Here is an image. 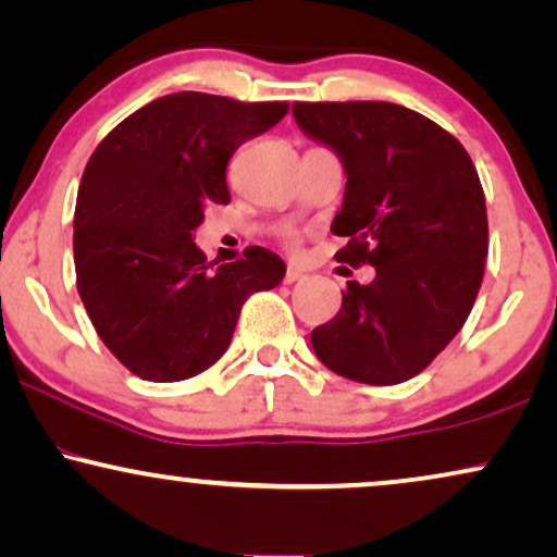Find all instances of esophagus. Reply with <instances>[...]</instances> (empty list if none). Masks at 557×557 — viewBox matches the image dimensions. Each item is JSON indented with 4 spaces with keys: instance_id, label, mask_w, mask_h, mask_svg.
I'll return each mask as SVG.
<instances>
[{
    "instance_id": "esophagus-1",
    "label": "esophagus",
    "mask_w": 557,
    "mask_h": 557,
    "mask_svg": "<svg viewBox=\"0 0 557 557\" xmlns=\"http://www.w3.org/2000/svg\"><path fill=\"white\" fill-rule=\"evenodd\" d=\"M300 277H302V272L298 270V267H287V272H285V283H287V285L298 283Z\"/></svg>"
}]
</instances>
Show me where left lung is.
<instances>
[{
  "label": "left lung",
  "instance_id": "8db88e82",
  "mask_svg": "<svg viewBox=\"0 0 557 557\" xmlns=\"http://www.w3.org/2000/svg\"><path fill=\"white\" fill-rule=\"evenodd\" d=\"M298 128L342 159L336 262L375 267L351 283L311 344L336 375L396 385L419 375L468 321L483 283L488 218L468 151L393 102H295Z\"/></svg>",
  "mask_w": 557,
  "mask_h": 557
}]
</instances>
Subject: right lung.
Wrapping results in <instances>:
<instances>
[{"label": "right lung", "instance_id": "1", "mask_svg": "<svg viewBox=\"0 0 557 557\" xmlns=\"http://www.w3.org/2000/svg\"><path fill=\"white\" fill-rule=\"evenodd\" d=\"M287 102L177 91L115 125L91 153L74 210L76 287L112 355L133 375L177 383L228 349L251 293L285 262L262 246L213 267L197 249L206 206L231 200L228 159L285 117Z\"/></svg>", "mask_w": 557, "mask_h": 557}]
</instances>
